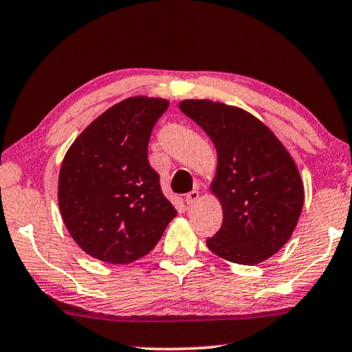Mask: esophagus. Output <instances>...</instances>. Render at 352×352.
<instances>
[{
	"instance_id": "34e87169",
	"label": "esophagus",
	"mask_w": 352,
	"mask_h": 352,
	"mask_svg": "<svg viewBox=\"0 0 352 352\" xmlns=\"http://www.w3.org/2000/svg\"><path fill=\"white\" fill-rule=\"evenodd\" d=\"M197 199H199V191H197V189H192V191H189L185 196V202L188 205H192Z\"/></svg>"
}]
</instances>
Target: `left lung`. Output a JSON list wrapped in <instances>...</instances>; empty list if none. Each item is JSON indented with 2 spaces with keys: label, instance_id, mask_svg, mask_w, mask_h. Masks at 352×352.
Masks as SVG:
<instances>
[{
  "label": "left lung",
  "instance_id": "obj_1",
  "mask_svg": "<svg viewBox=\"0 0 352 352\" xmlns=\"http://www.w3.org/2000/svg\"><path fill=\"white\" fill-rule=\"evenodd\" d=\"M180 109L210 136L217 152L211 191L224 219L206 246L239 265L270 258L292 236L302 211L304 186L293 158L270 128L235 106L185 100Z\"/></svg>",
  "mask_w": 352,
  "mask_h": 352
}]
</instances>
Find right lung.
<instances>
[{"label": "right lung", "instance_id": "add662e5", "mask_svg": "<svg viewBox=\"0 0 352 352\" xmlns=\"http://www.w3.org/2000/svg\"><path fill=\"white\" fill-rule=\"evenodd\" d=\"M163 98L130 97L97 117L65 153L59 172V210L86 254L125 265L148 254L177 210L148 163Z\"/></svg>", "mask_w": 352, "mask_h": 352}]
</instances>
